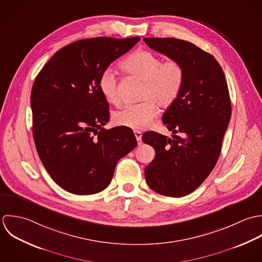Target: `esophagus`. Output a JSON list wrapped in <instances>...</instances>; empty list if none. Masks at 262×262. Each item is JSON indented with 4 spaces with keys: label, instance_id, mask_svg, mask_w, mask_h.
I'll return each instance as SVG.
<instances>
[{
    "label": "esophagus",
    "instance_id": "1",
    "mask_svg": "<svg viewBox=\"0 0 262 262\" xmlns=\"http://www.w3.org/2000/svg\"><path fill=\"white\" fill-rule=\"evenodd\" d=\"M135 136H136L138 145H141L142 144V133L141 132H135Z\"/></svg>",
    "mask_w": 262,
    "mask_h": 262
}]
</instances>
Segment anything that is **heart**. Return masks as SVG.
<instances>
[{
  "label": "heart",
  "mask_w": 262,
  "mask_h": 262,
  "mask_svg": "<svg viewBox=\"0 0 262 262\" xmlns=\"http://www.w3.org/2000/svg\"><path fill=\"white\" fill-rule=\"evenodd\" d=\"M127 74L143 81L141 99L137 104L125 105L113 114L116 124L133 129H144L157 115L158 106L166 108L179 96L184 83V69L176 59L162 61L149 51H137L121 61ZM99 89L105 99L112 104L119 102L117 81L114 73L105 70L99 78Z\"/></svg>",
  "instance_id": "1"
}]
</instances>
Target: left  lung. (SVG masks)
I'll return each instance as SVG.
<instances>
[{"mask_svg":"<svg viewBox=\"0 0 262 262\" xmlns=\"http://www.w3.org/2000/svg\"><path fill=\"white\" fill-rule=\"evenodd\" d=\"M144 41L184 69L181 92L162 117L172 139L155 132L142 137L156 152L145 168L147 184L159 194L181 198L205 181L220 157L232 112L228 85L216 59L193 43L173 37Z\"/></svg>","mask_w":262,"mask_h":262,"instance_id":"left-lung-1","label":"left lung"}]
</instances>
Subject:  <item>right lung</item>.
I'll use <instances>...</instances> for the list:
<instances>
[{
    "mask_svg": "<svg viewBox=\"0 0 262 262\" xmlns=\"http://www.w3.org/2000/svg\"><path fill=\"white\" fill-rule=\"evenodd\" d=\"M140 39L75 41L54 53L35 78L30 96L35 147L53 181L71 193L102 191L118 160L137 146L129 127H103L110 116L99 78Z\"/></svg>",
    "mask_w": 262,
    "mask_h": 262,
    "instance_id": "add662e5",
    "label": "right lung"
}]
</instances>
